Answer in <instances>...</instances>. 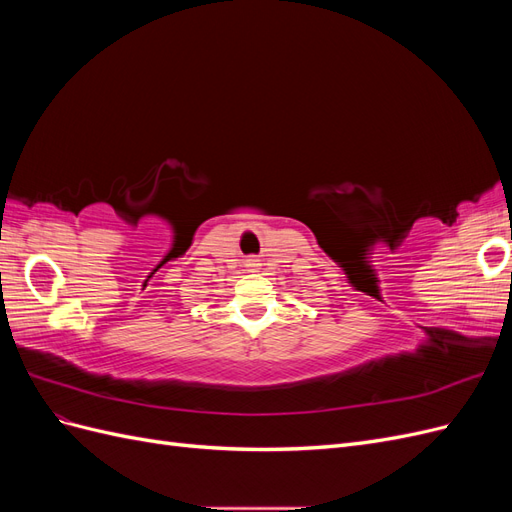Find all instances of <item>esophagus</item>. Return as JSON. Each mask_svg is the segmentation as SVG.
<instances>
[{"instance_id": "34e87169", "label": "esophagus", "mask_w": 512, "mask_h": 512, "mask_svg": "<svg viewBox=\"0 0 512 512\" xmlns=\"http://www.w3.org/2000/svg\"><path fill=\"white\" fill-rule=\"evenodd\" d=\"M247 267H258V260H247Z\"/></svg>"}]
</instances>
